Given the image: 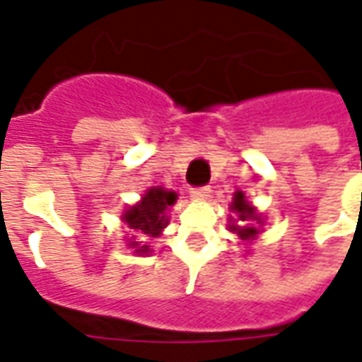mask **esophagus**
I'll list each match as a JSON object with an SVG mask.
<instances>
[{
	"label": "esophagus",
	"instance_id": "34e87169",
	"mask_svg": "<svg viewBox=\"0 0 362 362\" xmlns=\"http://www.w3.org/2000/svg\"><path fill=\"white\" fill-rule=\"evenodd\" d=\"M189 196H192V199H207L211 196V188L209 186H196V188H192Z\"/></svg>",
	"mask_w": 362,
	"mask_h": 362
}]
</instances>
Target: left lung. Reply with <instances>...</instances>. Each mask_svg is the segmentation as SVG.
<instances>
[{
	"mask_svg": "<svg viewBox=\"0 0 362 362\" xmlns=\"http://www.w3.org/2000/svg\"><path fill=\"white\" fill-rule=\"evenodd\" d=\"M233 211L238 213V219H240V225H233V230H235L236 235L240 236L243 240H248V238H254V236L258 235L259 230L256 227H252L250 221H256L259 223V217L254 211V207H250V204L246 202V197H244L243 192H236L235 199H233ZM247 225L244 226L243 223Z\"/></svg>",
	"mask_w": 362,
	"mask_h": 362,
	"instance_id": "obj_1",
	"label": "left lung"
}]
</instances>
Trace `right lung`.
<instances>
[{
	"label": "right lung",
	"mask_w": 362,
	"mask_h": 362,
	"mask_svg": "<svg viewBox=\"0 0 362 362\" xmlns=\"http://www.w3.org/2000/svg\"><path fill=\"white\" fill-rule=\"evenodd\" d=\"M176 202V194L168 192L163 188H151L145 197L137 205H134L132 209H127L124 213V221L127 223V227L134 230H141L143 235L147 236H158L160 230L166 227V209ZM137 243H132V246L136 248ZM139 254H147L149 246H140L135 250Z\"/></svg>",
	"instance_id": "right-lung-1"
}]
</instances>
